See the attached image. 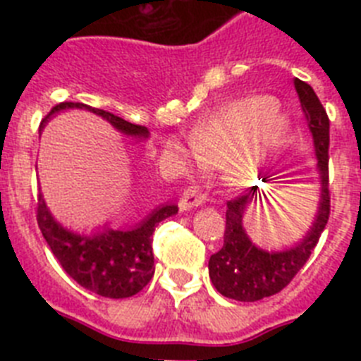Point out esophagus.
Here are the masks:
<instances>
[{"mask_svg":"<svg viewBox=\"0 0 361 361\" xmlns=\"http://www.w3.org/2000/svg\"><path fill=\"white\" fill-rule=\"evenodd\" d=\"M204 202H206V195H204L199 188L191 186L183 193V199L178 202V206H180L183 212H188V209H193L197 208V206H202Z\"/></svg>","mask_w":361,"mask_h":361,"instance_id":"34e87169","label":"esophagus"}]
</instances>
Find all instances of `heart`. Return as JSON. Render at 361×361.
Returning <instances> with one entry per match:
<instances>
[{
    "label": "heart",
    "instance_id": "b5f03b06",
    "mask_svg": "<svg viewBox=\"0 0 361 361\" xmlns=\"http://www.w3.org/2000/svg\"><path fill=\"white\" fill-rule=\"evenodd\" d=\"M276 110L275 99L266 95L240 99L220 108L188 137L197 162L204 168L224 166L226 177L235 186L250 184L288 130ZM168 148L177 157H184L177 142H170Z\"/></svg>",
    "mask_w": 361,
    "mask_h": 361
}]
</instances>
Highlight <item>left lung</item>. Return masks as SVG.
Returning a JSON list of instances; mask_svg holds the SVG:
<instances>
[{"label": "left lung", "instance_id": "obj_1", "mask_svg": "<svg viewBox=\"0 0 361 361\" xmlns=\"http://www.w3.org/2000/svg\"><path fill=\"white\" fill-rule=\"evenodd\" d=\"M295 88L307 119L318 161L317 168L320 173L322 190L317 216L307 235L298 244L283 251H264L250 240L242 226L244 224L242 219L245 208L253 200L255 202L257 199L262 200L266 193L253 186L250 193L229 200L226 209L224 245L222 250L212 255L208 264L213 286L226 298L238 300V302H257L282 291L307 262L329 220V117L325 114L320 99L307 82L295 79ZM262 180L266 183V178Z\"/></svg>", "mask_w": 361, "mask_h": 361}]
</instances>
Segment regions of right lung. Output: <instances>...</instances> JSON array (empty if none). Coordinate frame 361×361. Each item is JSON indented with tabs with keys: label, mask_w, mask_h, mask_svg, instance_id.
<instances>
[{
	"label": "right lung",
	"mask_w": 361,
	"mask_h": 361,
	"mask_svg": "<svg viewBox=\"0 0 361 361\" xmlns=\"http://www.w3.org/2000/svg\"><path fill=\"white\" fill-rule=\"evenodd\" d=\"M66 108H82L101 116L124 135L139 139H146L149 135L146 126L132 124L110 111L82 103L56 104L49 116L41 121L39 132L44 128V123L50 116ZM177 212L178 208L175 204H164L130 229H104L94 235H78L63 228L49 212L43 195L39 193L37 197V226L54 257L79 286L104 298H128L137 295L152 280L155 273L152 235L159 222Z\"/></svg>",
	"instance_id": "obj_1"
}]
</instances>
